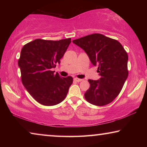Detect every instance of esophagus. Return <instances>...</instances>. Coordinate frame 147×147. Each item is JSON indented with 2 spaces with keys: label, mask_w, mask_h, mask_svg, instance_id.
Masks as SVG:
<instances>
[{
  "label": "esophagus",
  "mask_w": 147,
  "mask_h": 147,
  "mask_svg": "<svg viewBox=\"0 0 147 147\" xmlns=\"http://www.w3.org/2000/svg\"><path fill=\"white\" fill-rule=\"evenodd\" d=\"M74 80L76 81V82H80L82 81L83 79H80V78H74Z\"/></svg>",
  "instance_id": "obj_1"
}]
</instances>
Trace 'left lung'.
I'll list each match as a JSON object with an SVG mask.
<instances>
[{
    "mask_svg": "<svg viewBox=\"0 0 147 147\" xmlns=\"http://www.w3.org/2000/svg\"><path fill=\"white\" fill-rule=\"evenodd\" d=\"M73 42L86 52L93 65L98 66L100 76L98 80H88L90 87L84 94L86 100L98 106L111 102L128 78L127 53L118 41L100 34L88 35Z\"/></svg>",
    "mask_w": 147,
    "mask_h": 147,
    "instance_id": "left-lung-1",
    "label": "left lung"
}]
</instances>
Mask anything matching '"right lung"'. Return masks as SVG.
Masks as SVG:
<instances>
[{
  "instance_id": "obj_1",
  "label": "right lung",
  "mask_w": 147,
  "mask_h": 147,
  "mask_svg": "<svg viewBox=\"0 0 147 147\" xmlns=\"http://www.w3.org/2000/svg\"><path fill=\"white\" fill-rule=\"evenodd\" d=\"M71 39L59 41L37 39L22 48L18 65L21 81L30 94L44 106L56 105L65 98L73 77L66 78L55 74L52 69L67 49Z\"/></svg>"
}]
</instances>
